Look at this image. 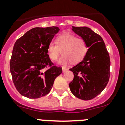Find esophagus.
Wrapping results in <instances>:
<instances>
[{
  "mask_svg": "<svg viewBox=\"0 0 125 125\" xmlns=\"http://www.w3.org/2000/svg\"><path fill=\"white\" fill-rule=\"evenodd\" d=\"M62 70H63V73H65L67 71H68L69 69L65 67H62Z\"/></svg>",
  "mask_w": 125,
  "mask_h": 125,
  "instance_id": "obj_1",
  "label": "esophagus"
}]
</instances>
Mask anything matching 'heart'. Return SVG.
Wrapping results in <instances>:
<instances>
[{"mask_svg":"<svg viewBox=\"0 0 125 125\" xmlns=\"http://www.w3.org/2000/svg\"><path fill=\"white\" fill-rule=\"evenodd\" d=\"M54 43L50 42L47 48V54L51 61H56L61 52L62 56L59 59L58 63L65 65L71 62L77 63L84 58L88 47L85 40L76 38L73 34L63 33L56 38Z\"/></svg>","mask_w":125,"mask_h":125,"instance_id":"b5f03b06","label":"heart"}]
</instances>
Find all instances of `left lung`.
I'll return each instance as SVG.
<instances>
[{
  "label": "left lung",
  "mask_w": 125,
  "mask_h": 125,
  "mask_svg": "<svg viewBox=\"0 0 125 125\" xmlns=\"http://www.w3.org/2000/svg\"><path fill=\"white\" fill-rule=\"evenodd\" d=\"M72 30L85 40L89 49L82 62L69 69L74 78L69 86L75 97L88 101L100 94L108 82L110 56L103 38L91 28L72 26Z\"/></svg>",
  "instance_id": "1"
}]
</instances>
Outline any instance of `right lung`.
<instances>
[{"mask_svg": "<svg viewBox=\"0 0 125 125\" xmlns=\"http://www.w3.org/2000/svg\"><path fill=\"white\" fill-rule=\"evenodd\" d=\"M57 26L32 28L17 40L10 60L13 82L21 95L38 99L50 92L62 69L54 65L47 48L59 32ZM49 68L44 72L43 69Z\"/></svg>", "mask_w": 125, "mask_h": 125, "instance_id": "right-lung-1", "label": "right lung"}]
</instances>
